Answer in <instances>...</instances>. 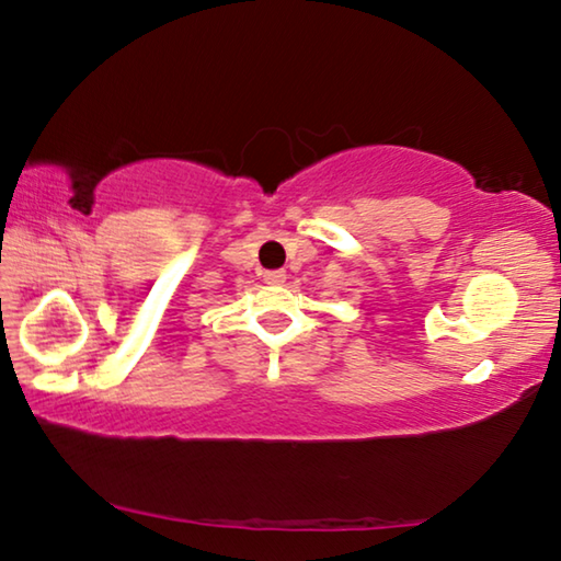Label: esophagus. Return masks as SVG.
<instances>
[{
	"instance_id": "esophagus-1",
	"label": "esophagus",
	"mask_w": 561,
	"mask_h": 561,
	"mask_svg": "<svg viewBox=\"0 0 561 561\" xmlns=\"http://www.w3.org/2000/svg\"><path fill=\"white\" fill-rule=\"evenodd\" d=\"M284 279H287V272H284V270H270V272H264V282H266V284H282Z\"/></svg>"
}]
</instances>
